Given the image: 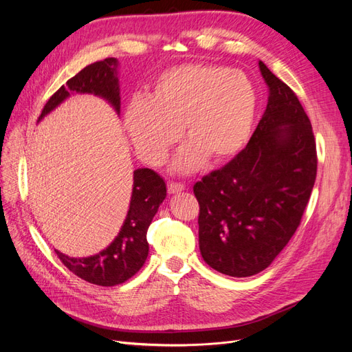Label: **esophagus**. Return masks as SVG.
I'll return each mask as SVG.
<instances>
[{
    "label": "esophagus",
    "instance_id": "1",
    "mask_svg": "<svg viewBox=\"0 0 352 352\" xmlns=\"http://www.w3.org/2000/svg\"><path fill=\"white\" fill-rule=\"evenodd\" d=\"M184 190H186V186H184V184H181V182H171V184H168V192L170 194H178V192H181Z\"/></svg>",
    "mask_w": 352,
    "mask_h": 352
}]
</instances>
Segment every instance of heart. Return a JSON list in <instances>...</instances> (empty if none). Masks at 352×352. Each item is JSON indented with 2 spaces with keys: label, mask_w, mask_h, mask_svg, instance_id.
<instances>
[{
  "label": "heart",
  "mask_w": 352,
  "mask_h": 352,
  "mask_svg": "<svg viewBox=\"0 0 352 352\" xmlns=\"http://www.w3.org/2000/svg\"><path fill=\"white\" fill-rule=\"evenodd\" d=\"M256 111V92L244 72L214 64H181L165 69L150 98L125 109V126L141 160L160 166L181 138L190 142L173 162L178 173L201 168L207 158L226 162L247 145Z\"/></svg>",
  "instance_id": "obj_1"
}]
</instances>
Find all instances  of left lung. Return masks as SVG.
Returning a JSON list of instances; mask_svg holds the SVG:
<instances>
[{
  "label": "left lung",
  "mask_w": 352,
  "mask_h": 352,
  "mask_svg": "<svg viewBox=\"0 0 352 352\" xmlns=\"http://www.w3.org/2000/svg\"><path fill=\"white\" fill-rule=\"evenodd\" d=\"M268 102L247 146L194 186L204 261L230 276L265 270L297 231L317 177V148L294 91L260 61Z\"/></svg>",
  "instance_id": "left-lung-1"
}]
</instances>
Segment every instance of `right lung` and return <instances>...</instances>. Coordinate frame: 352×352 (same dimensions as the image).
<instances>
[{
	"label": "right lung",
	"instance_id": "1",
	"mask_svg": "<svg viewBox=\"0 0 352 352\" xmlns=\"http://www.w3.org/2000/svg\"><path fill=\"white\" fill-rule=\"evenodd\" d=\"M76 92L101 97L120 114L118 60L105 58L81 69L47 101L38 121ZM165 197L166 186L155 171L135 170L129 208L114 241L101 252L85 258H71L57 250L55 252L71 272L91 284L114 287L125 283L141 270L146 260L150 250L146 231Z\"/></svg>",
	"mask_w": 352,
	"mask_h": 352
}]
</instances>
